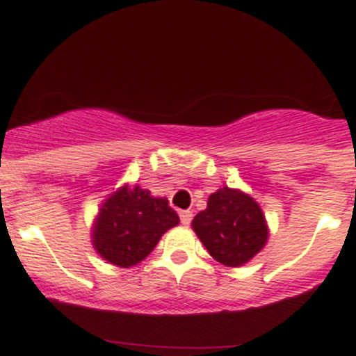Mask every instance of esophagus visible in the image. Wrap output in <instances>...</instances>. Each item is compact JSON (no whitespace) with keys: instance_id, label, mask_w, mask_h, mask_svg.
Here are the masks:
<instances>
[{"instance_id":"obj_1","label":"esophagus","mask_w":356,"mask_h":356,"mask_svg":"<svg viewBox=\"0 0 356 356\" xmlns=\"http://www.w3.org/2000/svg\"><path fill=\"white\" fill-rule=\"evenodd\" d=\"M179 216H181V223L186 227L190 225L191 220H193V213H191V211H181V213H179Z\"/></svg>"}]
</instances>
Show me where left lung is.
I'll use <instances>...</instances> for the list:
<instances>
[{
    "instance_id": "left-lung-1",
    "label": "left lung",
    "mask_w": 356,
    "mask_h": 356,
    "mask_svg": "<svg viewBox=\"0 0 356 356\" xmlns=\"http://www.w3.org/2000/svg\"><path fill=\"white\" fill-rule=\"evenodd\" d=\"M191 227L211 257L232 268L255 257L268 241V225L257 202L227 186L211 195Z\"/></svg>"
}]
</instances>
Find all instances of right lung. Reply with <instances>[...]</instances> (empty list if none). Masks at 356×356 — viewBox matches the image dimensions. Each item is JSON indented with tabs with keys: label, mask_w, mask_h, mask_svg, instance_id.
<instances>
[{
	"label": "right lung",
	"mask_w": 356,
	"mask_h": 356,
	"mask_svg": "<svg viewBox=\"0 0 356 356\" xmlns=\"http://www.w3.org/2000/svg\"><path fill=\"white\" fill-rule=\"evenodd\" d=\"M177 223V213L166 198L152 197L140 186H124L102 204L92 243L104 261L129 268L143 261L163 234Z\"/></svg>",
	"instance_id": "add662e5"
}]
</instances>
